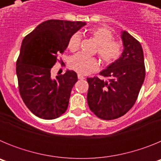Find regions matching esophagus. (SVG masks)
I'll return each mask as SVG.
<instances>
[{
	"mask_svg": "<svg viewBox=\"0 0 161 161\" xmlns=\"http://www.w3.org/2000/svg\"><path fill=\"white\" fill-rule=\"evenodd\" d=\"M77 76H78V79H80V80L85 79V76H84L83 75H81V74H78Z\"/></svg>",
	"mask_w": 161,
	"mask_h": 161,
	"instance_id": "esophagus-1",
	"label": "esophagus"
}]
</instances>
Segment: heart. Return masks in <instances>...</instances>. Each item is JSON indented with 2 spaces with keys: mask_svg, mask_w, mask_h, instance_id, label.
Listing matches in <instances>:
<instances>
[{
  "mask_svg": "<svg viewBox=\"0 0 161 161\" xmlns=\"http://www.w3.org/2000/svg\"><path fill=\"white\" fill-rule=\"evenodd\" d=\"M89 34L97 43V54L104 63L111 64L117 60L123 52V44L114 40V35L106 27H97L89 31ZM80 44V34L75 33L68 41V47L71 52H76ZM69 66L73 70L82 75H87L98 68L96 58L90 57L82 53L73 55L69 61Z\"/></svg>",
  "mask_w": 161,
  "mask_h": 161,
  "instance_id": "heart-1",
  "label": "heart"
}]
</instances>
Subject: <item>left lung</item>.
<instances>
[{
    "instance_id": "1",
    "label": "left lung",
    "mask_w": 161,
    "mask_h": 161,
    "mask_svg": "<svg viewBox=\"0 0 161 161\" xmlns=\"http://www.w3.org/2000/svg\"><path fill=\"white\" fill-rule=\"evenodd\" d=\"M123 51L120 57L100 72L108 77L87 78V101L91 111L111 120L124 115L136 103L145 78L141 44L127 31H121Z\"/></svg>"
}]
</instances>
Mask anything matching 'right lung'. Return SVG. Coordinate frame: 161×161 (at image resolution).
<instances>
[{
  "instance_id": "obj_1",
  "label": "right lung",
  "mask_w": 161,
  "mask_h": 161,
  "mask_svg": "<svg viewBox=\"0 0 161 161\" xmlns=\"http://www.w3.org/2000/svg\"><path fill=\"white\" fill-rule=\"evenodd\" d=\"M86 25L83 22L47 20L22 40L17 60L19 92L28 109L42 119H55L66 111L77 81L74 71L52 78L57 55L68 47L71 36Z\"/></svg>"
}]
</instances>
